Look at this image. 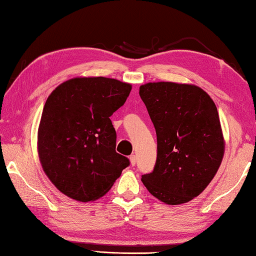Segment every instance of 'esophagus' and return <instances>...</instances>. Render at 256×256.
Returning <instances> with one entry per match:
<instances>
[{"instance_id":"34e87169","label":"esophagus","mask_w":256,"mask_h":256,"mask_svg":"<svg viewBox=\"0 0 256 256\" xmlns=\"http://www.w3.org/2000/svg\"><path fill=\"white\" fill-rule=\"evenodd\" d=\"M129 160H130V165L134 166V165H136V162H137V158L134 155H132L129 157Z\"/></svg>"}]
</instances>
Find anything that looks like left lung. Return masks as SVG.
Returning <instances> with one entry per match:
<instances>
[{
    "instance_id": "8db88e82",
    "label": "left lung",
    "mask_w": 256,
    "mask_h": 256,
    "mask_svg": "<svg viewBox=\"0 0 256 256\" xmlns=\"http://www.w3.org/2000/svg\"><path fill=\"white\" fill-rule=\"evenodd\" d=\"M139 94L157 134L156 165L142 182L162 203H187L208 186L223 160L218 108L195 84L148 82Z\"/></svg>"
}]
</instances>
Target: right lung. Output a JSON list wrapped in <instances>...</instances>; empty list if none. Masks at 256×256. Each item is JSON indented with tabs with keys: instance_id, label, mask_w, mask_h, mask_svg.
I'll return each mask as SVG.
<instances>
[{
	"instance_id": "right-lung-1",
	"label": "right lung",
	"mask_w": 256,
	"mask_h": 256,
	"mask_svg": "<svg viewBox=\"0 0 256 256\" xmlns=\"http://www.w3.org/2000/svg\"><path fill=\"white\" fill-rule=\"evenodd\" d=\"M132 84L104 76H76L48 97L38 129L43 172L62 194L94 202L107 194L129 159L116 152L110 116L126 102Z\"/></svg>"
}]
</instances>
